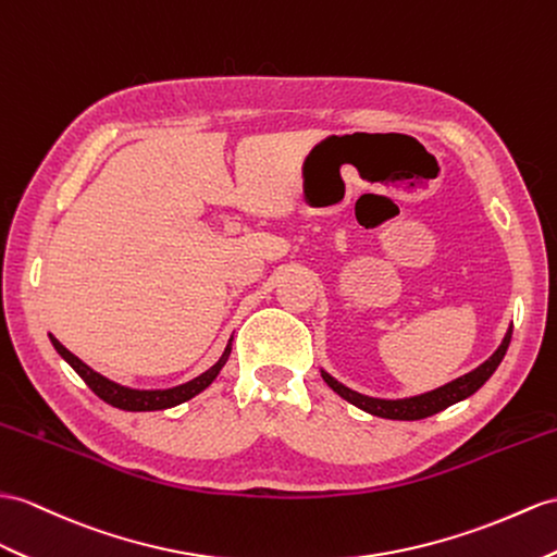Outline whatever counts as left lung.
I'll use <instances>...</instances> for the list:
<instances>
[{
  "instance_id": "obj_1",
  "label": "left lung",
  "mask_w": 557,
  "mask_h": 557,
  "mask_svg": "<svg viewBox=\"0 0 557 557\" xmlns=\"http://www.w3.org/2000/svg\"><path fill=\"white\" fill-rule=\"evenodd\" d=\"M510 337H512V325L508 329L504 343L494 351V355L486 359L478 369L456 377V381L446 383L444 387H437L432 392H425V395H418V397H409V399H375V397H366L359 395V392L345 387L343 383H337L335 377H331L325 371H321L325 385H329L333 392H337L343 399H347L349 404L359 406L361 411L371 413V416H381V418H389V420H420V418H428V416H435L444 409H449L451 404L460 401V399H468L470 395H474L486 381H490L492 373L498 369V363L504 361L508 345H510Z\"/></svg>"
}]
</instances>
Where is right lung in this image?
I'll return each instance as SVG.
<instances>
[{
    "label": "right lung",
    "instance_id": "1",
    "mask_svg": "<svg viewBox=\"0 0 557 557\" xmlns=\"http://www.w3.org/2000/svg\"><path fill=\"white\" fill-rule=\"evenodd\" d=\"M51 337V345L57 347L59 355L73 366V371L83 377V381L89 385V389L97 395L99 399H103L106 404L115 406V409H122V411H160V409H170V406H176L182 401H188L191 397H196L198 392L206 389L216 375H220L222 366L226 363L228 355H232V341H228L226 349L222 359L216 361L214 366H210V369L206 373H200L198 377H194V381H188L184 385H176V387H170V389H132V387H125V385H117L113 381H108V377H103L101 373L91 371L89 366L85 361H79L73 351H67L57 337Z\"/></svg>",
    "mask_w": 557,
    "mask_h": 557
}]
</instances>
